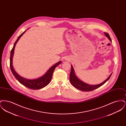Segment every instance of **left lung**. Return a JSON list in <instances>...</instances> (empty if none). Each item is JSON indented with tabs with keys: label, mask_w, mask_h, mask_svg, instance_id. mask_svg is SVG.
Instances as JSON below:
<instances>
[{
	"label": "left lung",
	"mask_w": 126,
	"mask_h": 126,
	"mask_svg": "<svg viewBox=\"0 0 126 126\" xmlns=\"http://www.w3.org/2000/svg\"><path fill=\"white\" fill-rule=\"evenodd\" d=\"M104 33L105 34V35L108 38V39L110 42H111V38L108 33L105 32ZM111 75H112V73L110 75V76L108 77L107 79H106L104 82H103L101 84H97V85H90L84 83V82L82 81L77 77V76L75 74L74 68L71 65V72L69 76V80L71 84L73 85V86H74L76 88L82 91L88 92V91H91L95 90L97 88H99V87L101 86L103 84H105L110 78Z\"/></svg>",
	"instance_id": "8db88e82"
}]
</instances>
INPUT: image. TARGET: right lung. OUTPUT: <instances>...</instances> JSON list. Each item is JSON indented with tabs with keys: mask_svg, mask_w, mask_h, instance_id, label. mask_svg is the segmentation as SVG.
I'll return each mask as SVG.
<instances>
[{
	"mask_svg": "<svg viewBox=\"0 0 126 126\" xmlns=\"http://www.w3.org/2000/svg\"><path fill=\"white\" fill-rule=\"evenodd\" d=\"M26 31H25L23 32L20 36H19L14 43V46L12 48V50L11 51V54H10V67L11 70L14 77L19 82H20L22 84L25 86V87L29 88L33 90H38L43 88L44 87L47 86L48 84L51 81V79L52 77L53 73L54 72L55 68L58 66H59L61 63V61H60L57 63H56L53 66L50 67V68L48 70L47 72H46L42 77L39 78L35 79H27L26 78H24L23 77L20 76L16 72L13 68V64H12V61H13V57L14 53V50L16 45L17 42L19 39L22 36L24 33V32Z\"/></svg>",
	"mask_w": 126,
	"mask_h": 126,
	"instance_id": "right-lung-1",
	"label": "right lung"
}]
</instances>
